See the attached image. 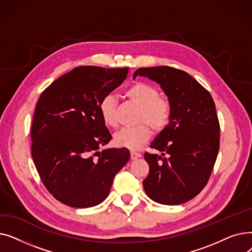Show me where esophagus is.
<instances>
[{"instance_id":"1","label":"esophagus","mask_w":252,"mask_h":252,"mask_svg":"<svg viewBox=\"0 0 252 252\" xmlns=\"http://www.w3.org/2000/svg\"><path fill=\"white\" fill-rule=\"evenodd\" d=\"M142 156V154L141 153H139V152H136V151H130V158L133 160H135V159H138V158H140Z\"/></svg>"}]
</instances>
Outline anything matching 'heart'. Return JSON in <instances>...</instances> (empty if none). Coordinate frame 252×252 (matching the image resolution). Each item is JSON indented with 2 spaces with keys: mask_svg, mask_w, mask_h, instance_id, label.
<instances>
[{
  "mask_svg": "<svg viewBox=\"0 0 252 252\" xmlns=\"http://www.w3.org/2000/svg\"><path fill=\"white\" fill-rule=\"evenodd\" d=\"M125 96L140 107L137 124L141 125L119 129L113 136V142L118 147L136 150L151 137V130L146 124L154 131H160L168 125L171 105L167 99L159 97V91L156 87L144 82L131 84L125 91ZM99 111L106 126H116V100L112 95H106L100 101Z\"/></svg>",
  "mask_w": 252,
  "mask_h": 252,
  "instance_id": "1",
  "label": "heart"
}]
</instances>
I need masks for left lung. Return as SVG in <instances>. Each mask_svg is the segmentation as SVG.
Instances as JSON below:
<instances>
[{
    "instance_id": "1",
    "label": "left lung",
    "mask_w": 252,
    "mask_h": 252,
    "mask_svg": "<svg viewBox=\"0 0 252 252\" xmlns=\"http://www.w3.org/2000/svg\"><path fill=\"white\" fill-rule=\"evenodd\" d=\"M159 84L171 105L168 125L146 152L149 174L143 187L157 203L178 205L199 194L211 175L220 149V123L209 92L195 78L169 66L139 68L134 73Z\"/></svg>"
}]
</instances>
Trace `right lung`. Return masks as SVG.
Segmentation results:
<instances>
[{"label":"right lung","mask_w":252,"mask_h":252,"mask_svg":"<svg viewBox=\"0 0 252 252\" xmlns=\"http://www.w3.org/2000/svg\"><path fill=\"white\" fill-rule=\"evenodd\" d=\"M127 72V67L79 66L39 97L32 156L45 187L58 201L76 208L100 204L128 161L126 148L98 151L112 139L100 115V101L123 84Z\"/></svg>","instance_id":"obj_1"}]
</instances>
